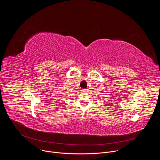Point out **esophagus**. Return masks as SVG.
I'll return each mask as SVG.
<instances>
[{
	"mask_svg": "<svg viewBox=\"0 0 160 160\" xmlns=\"http://www.w3.org/2000/svg\"><path fill=\"white\" fill-rule=\"evenodd\" d=\"M82 91H83V92H85H85H88V89H87V88H85V89H83V90H82Z\"/></svg>",
	"mask_w": 160,
	"mask_h": 160,
	"instance_id": "obj_1",
	"label": "esophagus"
}]
</instances>
